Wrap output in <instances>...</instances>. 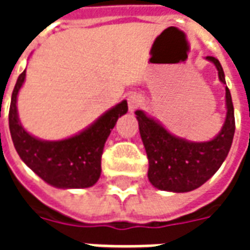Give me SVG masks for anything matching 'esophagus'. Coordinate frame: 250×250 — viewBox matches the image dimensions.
<instances>
[{
    "label": "esophagus",
    "mask_w": 250,
    "mask_h": 250,
    "mask_svg": "<svg viewBox=\"0 0 250 250\" xmlns=\"http://www.w3.org/2000/svg\"><path fill=\"white\" fill-rule=\"evenodd\" d=\"M127 100H128V109H130L131 112L135 111L138 107H141L142 104H143V98H142L141 95H138V93H131Z\"/></svg>",
    "instance_id": "esophagus-1"
}]
</instances>
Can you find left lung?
<instances>
[{"label":"left lung","instance_id":"left-lung-1","mask_svg":"<svg viewBox=\"0 0 250 250\" xmlns=\"http://www.w3.org/2000/svg\"><path fill=\"white\" fill-rule=\"evenodd\" d=\"M218 71V79L226 84L225 73L215 57L208 56ZM226 118L217 135L208 142H190L168 132L158 120L142 109L135 111L139 132L147 158L148 181L154 188L173 193H188L210 179L230 150L236 122L229 88L225 87Z\"/></svg>","mask_w":250,"mask_h":250}]
</instances>
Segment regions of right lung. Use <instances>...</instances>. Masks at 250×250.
<instances>
[{
    "mask_svg": "<svg viewBox=\"0 0 250 250\" xmlns=\"http://www.w3.org/2000/svg\"><path fill=\"white\" fill-rule=\"evenodd\" d=\"M17 79L9 109V130L20 158L42 181L59 188H85L98 182L102 173L104 145L116 122L128 111L123 100L104 112L85 130L62 141H42L30 135L19 119L17 96L25 82Z\"/></svg>",
    "mask_w": 250,
    "mask_h": 250,
    "instance_id": "1",
    "label": "right lung"
}]
</instances>
